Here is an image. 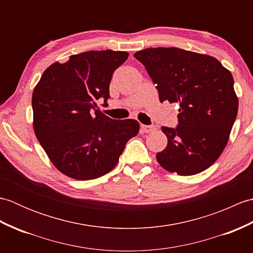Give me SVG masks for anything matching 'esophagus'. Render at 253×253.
Listing matches in <instances>:
<instances>
[{"label":"esophagus","mask_w":253,"mask_h":253,"mask_svg":"<svg viewBox=\"0 0 253 253\" xmlns=\"http://www.w3.org/2000/svg\"><path fill=\"white\" fill-rule=\"evenodd\" d=\"M155 129L154 126H148V125H141V130L143 132H151Z\"/></svg>","instance_id":"obj_1"}]
</instances>
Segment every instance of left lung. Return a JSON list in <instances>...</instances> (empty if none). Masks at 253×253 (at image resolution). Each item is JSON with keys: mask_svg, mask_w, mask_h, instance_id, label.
<instances>
[{"mask_svg": "<svg viewBox=\"0 0 253 253\" xmlns=\"http://www.w3.org/2000/svg\"><path fill=\"white\" fill-rule=\"evenodd\" d=\"M157 84L160 101L177 103L178 126L162 127L168 146L159 164L190 176L209 169L224 151L238 112L233 75L215 57L178 47H150L133 54Z\"/></svg>", "mask_w": 253, "mask_h": 253, "instance_id": "8db88e82", "label": "left lung"}]
</instances>
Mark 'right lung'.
I'll return each instance as SVG.
<instances>
[{
  "instance_id": "obj_1",
  "label": "right lung",
  "mask_w": 253,
  "mask_h": 253,
  "mask_svg": "<svg viewBox=\"0 0 253 253\" xmlns=\"http://www.w3.org/2000/svg\"><path fill=\"white\" fill-rule=\"evenodd\" d=\"M129 54L88 51L55 62L32 93L36 137L55 168L77 180L94 179L118 163L127 141L139 131L135 120L115 121L96 110L110 98V83Z\"/></svg>"
}]
</instances>
